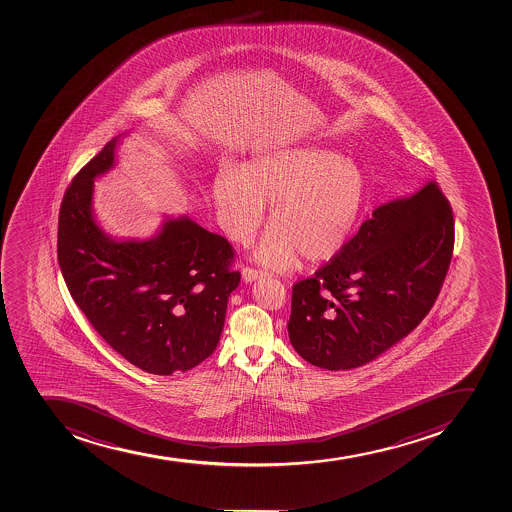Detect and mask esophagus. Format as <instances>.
Segmentation results:
<instances>
[{
    "instance_id": "obj_1",
    "label": "esophagus",
    "mask_w": 512,
    "mask_h": 512,
    "mask_svg": "<svg viewBox=\"0 0 512 512\" xmlns=\"http://www.w3.org/2000/svg\"><path fill=\"white\" fill-rule=\"evenodd\" d=\"M263 275H267V272L260 270V268L245 267L242 270V277H244L245 282H254V280L263 277Z\"/></svg>"
}]
</instances>
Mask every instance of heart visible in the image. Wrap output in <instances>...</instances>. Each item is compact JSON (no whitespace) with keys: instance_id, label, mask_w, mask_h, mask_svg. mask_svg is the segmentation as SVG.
Returning a JSON list of instances; mask_svg holds the SVG:
<instances>
[{"instance_id":"b5f03b06","label":"heart","mask_w":512,"mask_h":512,"mask_svg":"<svg viewBox=\"0 0 512 512\" xmlns=\"http://www.w3.org/2000/svg\"><path fill=\"white\" fill-rule=\"evenodd\" d=\"M366 177L351 159L320 147L283 149L245 164L240 176L225 169L212 194L225 234L249 244L272 204L270 225L258 245L260 262L287 268L335 257L350 239L366 197Z\"/></svg>"}]
</instances>
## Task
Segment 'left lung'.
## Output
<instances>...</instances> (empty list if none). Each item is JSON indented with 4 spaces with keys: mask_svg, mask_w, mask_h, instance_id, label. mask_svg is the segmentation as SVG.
Masks as SVG:
<instances>
[{
    "mask_svg": "<svg viewBox=\"0 0 512 512\" xmlns=\"http://www.w3.org/2000/svg\"><path fill=\"white\" fill-rule=\"evenodd\" d=\"M453 249V209L436 182L381 205L335 257L293 285V348L325 370L375 360L433 308Z\"/></svg>",
    "mask_w": 512,
    "mask_h": 512,
    "instance_id": "8db88e82",
    "label": "left lung"
}]
</instances>
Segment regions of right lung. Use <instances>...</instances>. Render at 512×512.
<instances>
[{"instance_id": "right-lung-1", "label": "right lung", "mask_w": 512, "mask_h": 512, "mask_svg": "<svg viewBox=\"0 0 512 512\" xmlns=\"http://www.w3.org/2000/svg\"><path fill=\"white\" fill-rule=\"evenodd\" d=\"M117 137L74 176L58 219V262L74 302L103 340L152 373L192 370L217 348L239 287L235 250L187 217L146 242H116L91 214L93 181L114 162Z\"/></svg>"}]
</instances>
